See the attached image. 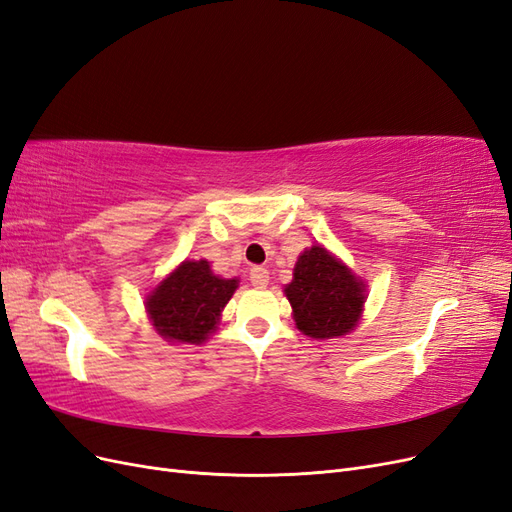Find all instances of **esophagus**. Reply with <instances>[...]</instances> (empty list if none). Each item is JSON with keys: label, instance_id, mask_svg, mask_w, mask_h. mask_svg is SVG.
<instances>
[{"label": "esophagus", "instance_id": "1", "mask_svg": "<svg viewBox=\"0 0 512 512\" xmlns=\"http://www.w3.org/2000/svg\"><path fill=\"white\" fill-rule=\"evenodd\" d=\"M250 282L256 288H265L269 284V271L265 267H254L250 271Z\"/></svg>", "mask_w": 512, "mask_h": 512}]
</instances>
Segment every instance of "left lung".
<instances>
[{
    "instance_id": "obj_1",
    "label": "left lung",
    "mask_w": 512,
    "mask_h": 512,
    "mask_svg": "<svg viewBox=\"0 0 512 512\" xmlns=\"http://www.w3.org/2000/svg\"><path fill=\"white\" fill-rule=\"evenodd\" d=\"M284 294L292 305L297 329L314 339L354 331L367 299L363 280L322 245H312L299 256Z\"/></svg>"
}]
</instances>
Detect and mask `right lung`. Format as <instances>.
Listing matches in <instances>:
<instances>
[{"label": "right lung", "instance_id": "1", "mask_svg": "<svg viewBox=\"0 0 512 512\" xmlns=\"http://www.w3.org/2000/svg\"><path fill=\"white\" fill-rule=\"evenodd\" d=\"M239 280L215 275L207 260H183L145 301L153 329L166 342L203 344L218 329L222 309Z\"/></svg>", "mask_w": 512, "mask_h": 512}]
</instances>
